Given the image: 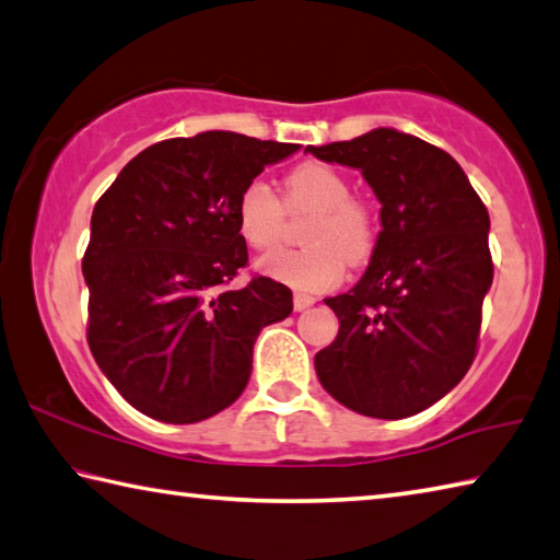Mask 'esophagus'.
Segmentation results:
<instances>
[{
	"label": "esophagus",
	"mask_w": 560,
	"mask_h": 560,
	"mask_svg": "<svg viewBox=\"0 0 560 560\" xmlns=\"http://www.w3.org/2000/svg\"><path fill=\"white\" fill-rule=\"evenodd\" d=\"M313 303H315V299L311 296V293H303V291L293 293V308H296V311L308 308V306H313Z\"/></svg>",
	"instance_id": "1"
}]
</instances>
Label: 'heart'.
<instances>
[{
    "label": "heart",
    "instance_id": "1",
    "mask_svg": "<svg viewBox=\"0 0 560 560\" xmlns=\"http://www.w3.org/2000/svg\"><path fill=\"white\" fill-rule=\"evenodd\" d=\"M287 210L313 212L303 230L308 247L271 252L259 259V269L293 289H330L345 277L348 264H364L377 247V212L352 196L350 178L338 168L318 161L293 166L283 178V202L264 178L249 180L235 202L240 237L254 249L273 247L283 235Z\"/></svg>",
    "mask_w": 560,
    "mask_h": 560
}]
</instances>
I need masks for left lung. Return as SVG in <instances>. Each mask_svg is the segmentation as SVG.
Wrapping results in <instances>:
<instances>
[{
	"instance_id": "obj_1",
	"label": "left lung",
	"mask_w": 560,
	"mask_h": 560,
	"mask_svg": "<svg viewBox=\"0 0 560 560\" xmlns=\"http://www.w3.org/2000/svg\"><path fill=\"white\" fill-rule=\"evenodd\" d=\"M360 168L382 202V232L358 287L325 299L338 338L315 354L332 399L372 419H406L443 399L477 354L494 264L490 215L443 149L396 129L308 147Z\"/></svg>"
}]
</instances>
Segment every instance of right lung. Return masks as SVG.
<instances>
[{
    "instance_id": "1",
    "label": "right lung",
    "mask_w": 560,
    "mask_h": 560,
    "mask_svg": "<svg viewBox=\"0 0 560 560\" xmlns=\"http://www.w3.org/2000/svg\"><path fill=\"white\" fill-rule=\"evenodd\" d=\"M299 144L235 131L164 139L100 196L83 257L88 345L137 411L196 423L245 392L264 325L293 311L291 289L247 267L235 202L264 166Z\"/></svg>"
}]
</instances>
